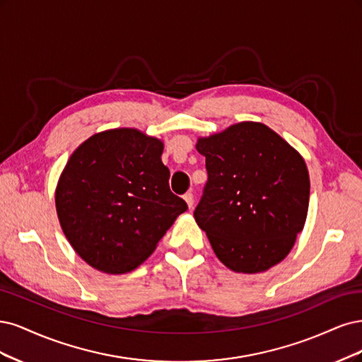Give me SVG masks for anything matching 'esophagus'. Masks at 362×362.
Returning <instances> with one entry per match:
<instances>
[{
	"mask_svg": "<svg viewBox=\"0 0 362 362\" xmlns=\"http://www.w3.org/2000/svg\"><path fill=\"white\" fill-rule=\"evenodd\" d=\"M183 198H185L186 204H188V207L192 209V207H194V194H192V192H186V194L183 195Z\"/></svg>",
	"mask_w": 362,
	"mask_h": 362,
	"instance_id": "34e87169",
	"label": "esophagus"
}]
</instances>
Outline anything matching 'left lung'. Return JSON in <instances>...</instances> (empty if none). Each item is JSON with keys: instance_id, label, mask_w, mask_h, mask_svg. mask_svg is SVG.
<instances>
[{"instance_id": "left-lung-1", "label": "left lung", "mask_w": 362, "mask_h": 362, "mask_svg": "<svg viewBox=\"0 0 362 362\" xmlns=\"http://www.w3.org/2000/svg\"><path fill=\"white\" fill-rule=\"evenodd\" d=\"M195 147L206 158L207 182L194 218L216 257L239 274L284 260L308 212L304 158L257 122L198 138Z\"/></svg>"}]
</instances>
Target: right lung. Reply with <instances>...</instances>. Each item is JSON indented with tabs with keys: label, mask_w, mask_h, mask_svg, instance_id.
<instances>
[{
	"label": "right lung",
	"mask_w": 362,
	"mask_h": 362,
	"mask_svg": "<svg viewBox=\"0 0 362 362\" xmlns=\"http://www.w3.org/2000/svg\"><path fill=\"white\" fill-rule=\"evenodd\" d=\"M164 143L131 127L81 144L62 173L55 207L69 243L105 274L134 271L188 206L170 191Z\"/></svg>",
	"instance_id": "obj_1"
}]
</instances>
